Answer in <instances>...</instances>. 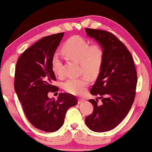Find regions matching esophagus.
<instances>
[{
    "label": "esophagus",
    "mask_w": 152,
    "mask_h": 152,
    "mask_svg": "<svg viewBox=\"0 0 152 152\" xmlns=\"http://www.w3.org/2000/svg\"><path fill=\"white\" fill-rule=\"evenodd\" d=\"M84 101H85V99H83V98H79L78 99V103L79 104H81Z\"/></svg>",
    "instance_id": "1"
}]
</instances>
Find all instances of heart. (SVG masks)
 <instances>
[{"label": "heart", "instance_id": "1", "mask_svg": "<svg viewBox=\"0 0 152 152\" xmlns=\"http://www.w3.org/2000/svg\"><path fill=\"white\" fill-rule=\"evenodd\" d=\"M62 51L69 59L79 62L80 71L89 77L96 76L103 64L104 51L101 44L90 45L89 42L81 36L69 38L63 45ZM52 66L56 75L62 77V63L58 54L53 56ZM88 86V79L86 76L69 79L63 83V88L66 92L75 95L83 94Z\"/></svg>", "mask_w": 152, "mask_h": 152}]
</instances>
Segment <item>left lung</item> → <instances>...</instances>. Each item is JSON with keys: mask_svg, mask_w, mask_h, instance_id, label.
Listing matches in <instances>:
<instances>
[{"mask_svg": "<svg viewBox=\"0 0 152 152\" xmlns=\"http://www.w3.org/2000/svg\"><path fill=\"white\" fill-rule=\"evenodd\" d=\"M86 32L103 47L104 58L90 90L98 98L89 100L94 110L85 122L92 131L103 132L115 128L129 112L136 93L137 71L131 53L118 37L105 30L86 28Z\"/></svg>", "mask_w": 152, "mask_h": 152, "instance_id": "1", "label": "left lung"}]
</instances>
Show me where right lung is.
<instances>
[{
	"mask_svg": "<svg viewBox=\"0 0 152 152\" xmlns=\"http://www.w3.org/2000/svg\"><path fill=\"white\" fill-rule=\"evenodd\" d=\"M63 36L60 32L43 37L22 53L15 66L14 88L25 115L33 126L48 132L59 129L67 110L77 103L69 93H60L56 100L48 96L58 91L52 84L56 78L52 59Z\"/></svg>",
	"mask_w": 152,
	"mask_h": 152,
	"instance_id": "add662e5",
	"label": "right lung"
}]
</instances>
